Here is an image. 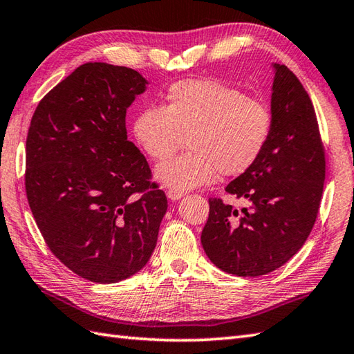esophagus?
<instances>
[{"mask_svg":"<svg viewBox=\"0 0 354 354\" xmlns=\"http://www.w3.org/2000/svg\"><path fill=\"white\" fill-rule=\"evenodd\" d=\"M184 196L183 192H176V190H167V198L171 201H178Z\"/></svg>","mask_w":354,"mask_h":354,"instance_id":"obj_1","label":"esophagus"}]
</instances>
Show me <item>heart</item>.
Masks as SVG:
<instances>
[{
    "mask_svg": "<svg viewBox=\"0 0 354 354\" xmlns=\"http://www.w3.org/2000/svg\"><path fill=\"white\" fill-rule=\"evenodd\" d=\"M272 131L274 114L265 102L208 79L173 84L164 106L141 109L132 126L137 145L153 161L185 142V153L155 170L156 181L176 192L212 183L217 173L243 175L261 158Z\"/></svg>",
    "mask_w": 354,
    "mask_h": 354,
    "instance_id": "b5f03b06",
    "label": "heart"
}]
</instances>
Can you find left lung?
Wrapping results in <instances>:
<instances>
[{"instance_id": "8db88e82", "label": "left lung", "mask_w": 354, "mask_h": 354, "mask_svg": "<svg viewBox=\"0 0 354 354\" xmlns=\"http://www.w3.org/2000/svg\"><path fill=\"white\" fill-rule=\"evenodd\" d=\"M274 68L272 137L257 164L225 189L250 207L239 212L209 198L201 236L208 259L239 277L266 275L301 250L324 189V145L310 97L288 66Z\"/></svg>"}]
</instances>
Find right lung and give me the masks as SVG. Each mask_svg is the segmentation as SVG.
I'll return each mask as SVG.
<instances>
[{
	"instance_id": "right-lung-1",
	"label": "right lung",
	"mask_w": 354,
	"mask_h": 354,
	"mask_svg": "<svg viewBox=\"0 0 354 354\" xmlns=\"http://www.w3.org/2000/svg\"><path fill=\"white\" fill-rule=\"evenodd\" d=\"M146 79L88 62L37 104L26 141V193L50 251L74 274L117 283L152 255L167 198L138 147L126 109Z\"/></svg>"
}]
</instances>
